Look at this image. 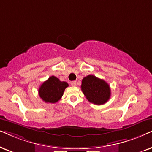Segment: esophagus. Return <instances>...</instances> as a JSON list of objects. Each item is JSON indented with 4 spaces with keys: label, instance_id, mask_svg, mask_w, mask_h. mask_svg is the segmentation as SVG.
Segmentation results:
<instances>
[{
    "label": "esophagus",
    "instance_id": "34e87169",
    "mask_svg": "<svg viewBox=\"0 0 152 152\" xmlns=\"http://www.w3.org/2000/svg\"><path fill=\"white\" fill-rule=\"evenodd\" d=\"M71 85L72 86H76V81H72L71 82Z\"/></svg>",
    "mask_w": 152,
    "mask_h": 152
}]
</instances>
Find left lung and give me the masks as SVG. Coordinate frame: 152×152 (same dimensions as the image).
<instances>
[{"instance_id": "obj_1", "label": "left lung", "mask_w": 152, "mask_h": 152, "mask_svg": "<svg viewBox=\"0 0 152 152\" xmlns=\"http://www.w3.org/2000/svg\"><path fill=\"white\" fill-rule=\"evenodd\" d=\"M81 90L87 99L96 105H103L106 103L111 94L109 85L105 80L93 75H88L83 78Z\"/></svg>"}]
</instances>
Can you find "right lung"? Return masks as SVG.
Here are the masks:
<instances>
[{
	"label": "right lung",
	"instance_id": "right-lung-1",
	"mask_svg": "<svg viewBox=\"0 0 152 152\" xmlns=\"http://www.w3.org/2000/svg\"><path fill=\"white\" fill-rule=\"evenodd\" d=\"M68 86L66 82L60 81L56 76H52L39 87V95L46 103L54 104L61 99L64 90Z\"/></svg>",
	"mask_w": 152,
	"mask_h": 152
}]
</instances>
